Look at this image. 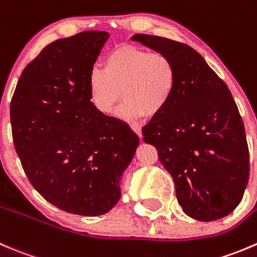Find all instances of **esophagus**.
I'll use <instances>...</instances> for the list:
<instances>
[{
  "instance_id": "1",
  "label": "esophagus",
  "mask_w": 257,
  "mask_h": 257,
  "mask_svg": "<svg viewBox=\"0 0 257 257\" xmlns=\"http://www.w3.org/2000/svg\"><path fill=\"white\" fill-rule=\"evenodd\" d=\"M131 128H132V131H134L135 134L137 135V136H139V137H142V135H141V127H140V126L134 125V123H132V125H131Z\"/></svg>"
}]
</instances>
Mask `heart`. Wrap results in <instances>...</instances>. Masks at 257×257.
<instances>
[{
    "instance_id": "1",
    "label": "heart",
    "mask_w": 257,
    "mask_h": 257,
    "mask_svg": "<svg viewBox=\"0 0 257 257\" xmlns=\"http://www.w3.org/2000/svg\"><path fill=\"white\" fill-rule=\"evenodd\" d=\"M176 81V66L166 53L122 45L106 56L103 68L90 71L88 98L96 111L110 115L122 95L125 97L120 108L122 117L128 120L144 115L152 117L167 107Z\"/></svg>"
}]
</instances>
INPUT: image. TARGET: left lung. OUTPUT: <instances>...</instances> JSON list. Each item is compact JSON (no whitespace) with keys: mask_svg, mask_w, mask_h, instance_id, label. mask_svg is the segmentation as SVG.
Masks as SVG:
<instances>
[{"mask_svg":"<svg viewBox=\"0 0 257 257\" xmlns=\"http://www.w3.org/2000/svg\"><path fill=\"white\" fill-rule=\"evenodd\" d=\"M132 40L166 53L177 70L171 101L142 128L144 141L156 147L185 214L225 217L240 204L250 174L245 127L227 85L189 45L141 34Z\"/></svg>","mask_w":257,"mask_h":257,"instance_id":"1","label":"left lung"}]
</instances>
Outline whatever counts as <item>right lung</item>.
I'll return each mask as SVG.
<instances>
[{"mask_svg":"<svg viewBox=\"0 0 257 257\" xmlns=\"http://www.w3.org/2000/svg\"><path fill=\"white\" fill-rule=\"evenodd\" d=\"M108 37L86 31L46 46L22 71L10 106L27 179L70 214L98 216L117 204L139 145L127 123L96 111L88 98V73Z\"/></svg>","mask_w":257,"mask_h":257,"instance_id":"obj_1","label":"right lung"}]
</instances>
